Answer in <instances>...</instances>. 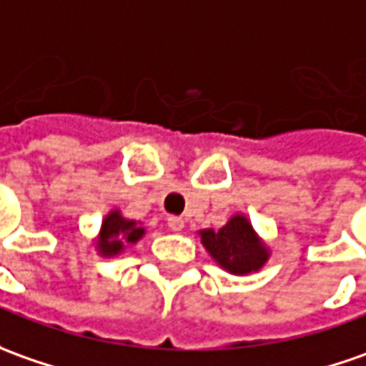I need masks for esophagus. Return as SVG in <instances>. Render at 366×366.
<instances>
[{
    "label": "esophagus",
    "instance_id": "34e87169",
    "mask_svg": "<svg viewBox=\"0 0 366 366\" xmlns=\"http://www.w3.org/2000/svg\"><path fill=\"white\" fill-rule=\"evenodd\" d=\"M168 228H170L172 232H180L184 228V220L180 216H170V218H168Z\"/></svg>",
    "mask_w": 366,
    "mask_h": 366
}]
</instances>
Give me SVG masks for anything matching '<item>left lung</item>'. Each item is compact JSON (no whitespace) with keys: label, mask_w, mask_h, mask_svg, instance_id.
<instances>
[{"label":"left lung","mask_w":366,"mask_h":366,"mask_svg":"<svg viewBox=\"0 0 366 366\" xmlns=\"http://www.w3.org/2000/svg\"><path fill=\"white\" fill-rule=\"evenodd\" d=\"M198 234L216 264L236 277L258 272L270 258V248L256 234L244 214H234L218 230L206 228Z\"/></svg>","instance_id":"8db88e82"}]
</instances>
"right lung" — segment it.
Wrapping results in <instances>:
<instances>
[{"label": "right lung", "mask_w": 366, "mask_h": 366, "mask_svg": "<svg viewBox=\"0 0 366 366\" xmlns=\"http://www.w3.org/2000/svg\"><path fill=\"white\" fill-rule=\"evenodd\" d=\"M144 234L146 228H142V222L124 218L120 210L114 208L102 220V228L96 238V250L99 256L112 258L122 254L128 246L136 244Z\"/></svg>", "instance_id": "obj_1"}]
</instances>
